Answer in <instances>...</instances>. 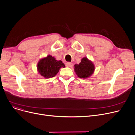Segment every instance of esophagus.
<instances>
[{"instance_id": "34e87169", "label": "esophagus", "mask_w": 135, "mask_h": 135, "mask_svg": "<svg viewBox=\"0 0 135 135\" xmlns=\"http://www.w3.org/2000/svg\"><path fill=\"white\" fill-rule=\"evenodd\" d=\"M66 66L68 67H72L73 66V63H71V62H68L66 63Z\"/></svg>"}]
</instances>
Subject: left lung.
<instances>
[{"label":"left lung","mask_w":135,"mask_h":135,"mask_svg":"<svg viewBox=\"0 0 135 135\" xmlns=\"http://www.w3.org/2000/svg\"><path fill=\"white\" fill-rule=\"evenodd\" d=\"M95 67L94 64L86 57L82 59L79 65H74V70L78 76L80 78H86L94 73Z\"/></svg>","instance_id":"1"}]
</instances>
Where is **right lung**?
<instances>
[{"label": "right lung", "mask_w": 135, "mask_h": 135, "mask_svg": "<svg viewBox=\"0 0 135 135\" xmlns=\"http://www.w3.org/2000/svg\"><path fill=\"white\" fill-rule=\"evenodd\" d=\"M61 67H65L61 61H57L52 56L49 55L38 62L37 68L41 75L45 78L55 76L59 72Z\"/></svg>", "instance_id": "right-lung-1"}]
</instances>
